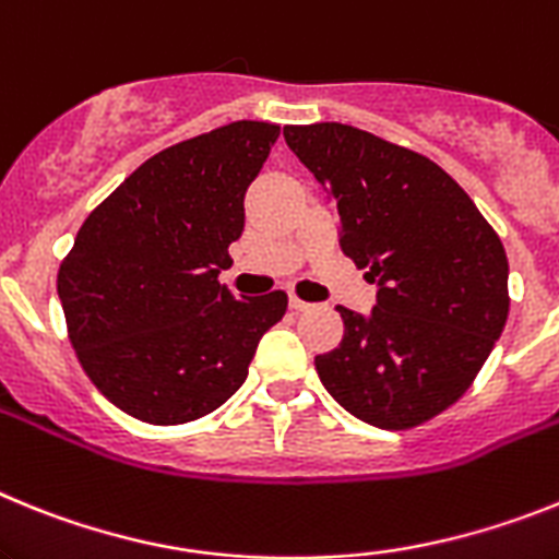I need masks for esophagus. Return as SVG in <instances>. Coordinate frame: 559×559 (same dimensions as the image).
Returning a JSON list of instances; mask_svg holds the SVG:
<instances>
[{
    "label": "esophagus",
    "instance_id": "obj_1",
    "mask_svg": "<svg viewBox=\"0 0 559 559\" xmlns=\"http://www.w3.org/2000/svg\"><path fill=\"white\" fill-rule=\"evenodd\" d=\"M289 309H293V312H307V309H312V304H307V300L298 298V295H289Z\"/></svg>",
    "mask_w": 559,
    "mask_h": 559
}]
</instances>
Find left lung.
I'll return each instance as SVG.
<instances>
[{"mask_svg":"<svg viewBox=\"0 0 559 559\" xmlns=\"http://www.w3.org/2000/svg\"><path fill=\"white\" fill-rule=\"evenodd\" d=\"M284 138L332 193L343 252L380 286L368 318L337 307L343 340L314 357L320 382L368 425H425L464 396L507 326V250L425 154L346 123Z\"/></svg>","mask_w":559,"mask_h":559,"instance_id":"8db88e82","label":"left lung"}]
</instances>
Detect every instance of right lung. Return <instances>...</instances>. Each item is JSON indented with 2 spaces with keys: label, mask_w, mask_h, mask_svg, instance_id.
Listing matches in <instances>:
<instances>
[{
  "label": "right lung",
  "mask_w": 559,
  "mask_h": 559,
  "mask_svg": "<svg viewBox=\"0 0 559 559\" xmlns=\"http://www.w3.org/2000/svg\"><path fill=\"white\" fill-rule=\"evenodd\" d=\"M278 123L236 120L154 154L86 216L58 266L67 337L92 385L148 425H186L247 380L286 293L219 284Z\"/></svg>",
  "instance_id": "right-lung-1"
}]
</instances>
